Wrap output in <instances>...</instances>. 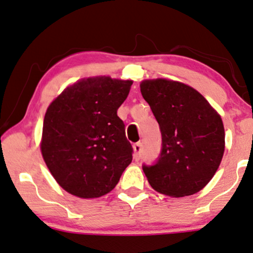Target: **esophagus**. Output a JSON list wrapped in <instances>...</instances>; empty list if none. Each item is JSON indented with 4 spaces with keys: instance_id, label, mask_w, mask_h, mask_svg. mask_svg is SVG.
Wrapping results in <instances>:
<instances>
[{
    "instance_id": "1",
    "label": "esophagus",
    "mask_w": 253,
    "mask_h": 253,
    "mask_svg": "<svg viewBox=\"0 0 253 253\" xmlns=\"http://www.w3.org/2000/svg\"><path fill=\"white\" fill-rule=\"evenodd\" d=\"M133 149H134V153H135L136 158H140V155H141V153H142V143L141 142L134 143Z\"/></svg>"
}]
</instances>
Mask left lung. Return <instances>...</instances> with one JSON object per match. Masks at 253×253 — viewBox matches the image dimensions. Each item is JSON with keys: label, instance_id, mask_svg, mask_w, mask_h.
Returning <instances> with one entry per match:
<instances>
[{"label": "left lung", "instance_id": "1", "mask_svg": "<svg viewBox=\"0 0 253 253\" xmlns=\"http://www.w3.org/2000/svg\"><path fill=\"white\" fill-rule=\"evenodd\" d=\"M141 94L159 123L161 152L142 165L149 184L172 197L198 193L211 180L224 153L219 114L190 86L166 79L145 81Z\"/></svg>", "mask_w": 253, "mask_h": 253}]
</instances>
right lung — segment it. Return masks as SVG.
<instances>
[{
  "label": "right lung",
  "mask_w": 253,
  "mask_h": 253,
  "mask_svg": "<svg viewBox=\"0 0 253 253\" xmlns=\"http://www.w3.org/2000/svg\"><path fill=\"white\" fill-rule=\"evenodd\" d=\"M132 81L88 78L70 86L44 117L42 155L58 184L82 198L110 193L132 162L118 108Z\"/></svg>",
  "instance_id": "add662e5"
}]
</instances>
